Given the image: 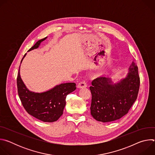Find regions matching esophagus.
Returning <instances> with one entry per match:
<instances>
[{"instance_id":"obj_1","label":"esophagus","mask_w":155,"mask_h":155,"mask_svg":"<svg viewBox=\"0 0 155 155\" xmlns=\"http://www.w3.org/2000/svg\"><path fill=\"white\" fill-rule=\"evenodd\" d=\"M87 87V83L84 81H81L78 84V88H83V87Z\"/></svg>"}]
</instances>
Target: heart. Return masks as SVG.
<instances>
[{
	"label": "heart",
	"mask_w": 155,
	"mask_h": 155,
	"mask_svg": "<svg viewBox=\"0 0 155 155\" xmlns=\"http://www.w3.org/2000/svg\"><path fill=\"white\" fill-rule=\"evenodd\" d=\"M104 71H105L104 69H102V71H101L99 72V74H103V73L104 72Z\"/></svg>",
	"instance_id": "b5f03b06"
}]
</instances>
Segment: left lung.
Instances as JSON below:
<instances>
[{"instance_id": "left-lung-1", "label": "left lung", "mask_w": 155, "mask_h": 155, "mask_svg": "<svg viewBox=\"0 0 155 155\" xmlns=\"http://www.w3.org/2000/svg\"><path fill=\"white\" fill-rule=\"evenodd\" d=\"M140 86L138 68L132 62L125 78L114 83L102 76L92 81L91 114L98 121L111 122L127 114L137 99Z\"/></svg>"}]
</instances>
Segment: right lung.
Wrapping results in <instances>:
<instances>
[{
  "label": "right lung",
  "mask_w": 155,
  "mask_h": 155,
  "mask_svg": "<svg viewBox=\"0 0 155 155\" xmlns=\"http://www.w3.org/2000/svg\"><path fill=\"white\" fill-rule=\"evenodd\" d=\"M47 38V37L38 40L28 51L38 48L40 43ZM26 55V54L22 59L21 63ZM19 69L17 77L18 93L21 103L27 112L43 122L51 123L57 121L63 114L66 104V96L76 90V84L75 83H61L47 91L35 93L28 89L21 78Z\"/></svg>",
  "instance_id": "1"
}]
</instances>
